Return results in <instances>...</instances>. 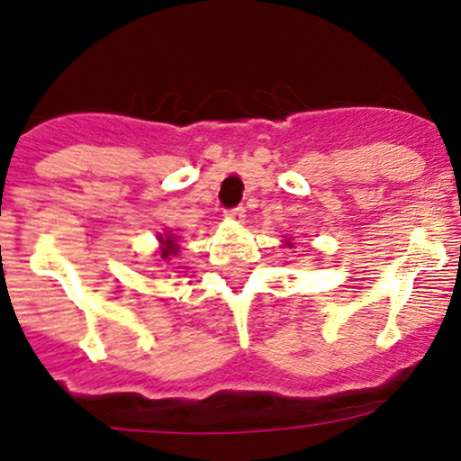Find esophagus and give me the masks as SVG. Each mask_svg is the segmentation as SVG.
Returning <instances> with one entry per match:
<instances>
[{
  "instance_id": "34e87169",
  "label": "esophagus",
  "mask_w": 461,
  "mask_h": 461,
  "mask_svg": "<svg viewBox=\"0 0 461 461\" xmlns=\"http://www.w3.org/2000/svg\"><path fill=\"white\" fill-rule=\"evenodd\" d=\"M245 205H239V207H231V210L225 212L227 219H234V221H242L245 219Z\"/></svg>"
}]
</instances>
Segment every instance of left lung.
I'll return each instance as SVG.
<instances>
[{
  "mask_svg": "<svg viewBox=\"0 0 461 461\" xmlns=\"http://www.w3.org/2000/svg\"><path fill=\"white\" fill-rule=\"evenodd\" d=\"M286 245H288V247H291V242H288V240H286Z\"/></svg>",
  "mask_w": 461,
  "mask_h": 461,
  "instance_id": "obj_1",
  "label": "left lung"
}]
</instances>
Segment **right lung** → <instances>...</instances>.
<instances>
[{"label":"right lung","mask_w":461,"mask_h":461,"mask_svg":"<svg viewBox=\"0 0 461 461\" xmlns=\"http://www.w3.org/2000/svg\"><path fill=\"white\" fill-rule=\"evenodd\" d=\"M179 242H176V236L170 234V231H166L164 236L159 234V258L161 260L170 262L175 256H179Z\"/></svg>","instance_id":"right-lung-1"}]
</instances>
